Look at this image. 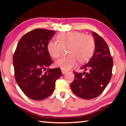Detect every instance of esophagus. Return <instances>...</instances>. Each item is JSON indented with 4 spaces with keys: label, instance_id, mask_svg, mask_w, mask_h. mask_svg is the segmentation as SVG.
I'll return each instance as SVG.
<instances>
[{
    "label": "esophagus",
    "instance_id": "esophagus-1",
    "mask_svg": "<svg viewBox=\"0 0 126 126\" xmlns=\"http://www.w3.org/2000/svg\"><path fill=\"white\" fill-rule=\"evenodd\" d=\"M61 71H62V73L63 74H65L66 73H67V71H64V70H62Z\"/></svg>",
    "mask_w": 126,
    "mask_h": 126
}]
</instances>
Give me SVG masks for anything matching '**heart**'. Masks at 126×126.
<instances>
[{
    "label": "heart",
    "mask_w": 126,
    "mask_h": 126,
    "mask_svg": "<svg viewBox=\"0 0 126 126\" xmlns=\"http://www.w3.org/2000/svg\"><path fill=\"white\" fill-rule=\"evenodd\" d=\"M59 42L50 40L47 44V50L53 58L61 56L63 48H69V55L62 57L55 61V65L63 70L71 69L77 63H84L91 58L94 50L95 43L93 38L84 33L71 32L62 33L58 35Z\"/></svg>",
    "instance_id": "heart-1"
}]
</instances>
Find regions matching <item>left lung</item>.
Wrapping results in <instances>:
<instances>
[{
  "label": "left lung",
  "mask_w": 126,
  "mask_h": 126,
  "mask_svg": "<svg viewBox=\"0 0 126 126\" xmlns=\"http://www.w3.org/2000/svg\"><path fill=\"white\" fill-rule=\"evenodd\" d=\"M92 34L94 53L88 62L80 68L87 72H73L74 79L71 84L73 92L85 99L96 98L104 90L111 78L113 63L110 49L103 38L95 32Z\"/></svg>",
  "instance_id": "1"
}]
</instances>
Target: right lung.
<instances>
[{
  "label": "right lung",
  "mask_w": 126,
  "mask_h": 126,
  "mask_svg": "<svg viewBox=\"0 0 126 126\" xmlns=\"http://www.w3.org/2000/svg\"><path fill=\"white\" fill-rule=\"evenodd\" d=\"M55 31L35 29L19 41L13 55L15 78L28 97L40 101L52 94L57 79L62 75L60 68H47L53 63L47 50L48 42Z\"/></svg>",
  "instance_id": "right-lung-1"
}]
</instances>
